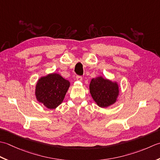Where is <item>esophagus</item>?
Returning a JSON list of instances; mask_svg holds the SVG:
<instances>
[{
  "label": "esophagus",
  "mask_w": 160,
  "mask_h": 160,
  "mask_svg": "<svg viewBox=\"0 0 160 160\" xmlns=\"http://www.w3.org/2000/svg\"><path fill=\"white\" fill-rule=\"evenodd\" d=\"M76 79H77V81H82V77L78 75V76L76 77Z\"/></svg>",
  "instance_id": "34e87169"
}]
</instances>
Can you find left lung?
Returning <instances> with one entry per match:
<instances>
[{
  "label": "left lung",
  "mask_w": 160,
  "mask_h": 160,
  "mask_svg": "<svg viewBox=\"0 0 160 160\" xmlns=\"http://www.w3.org/2000/svg\"><path fill=\"white\" fill-rule=\"evenodd\" d=\"M89 88L91 96L99 107L107 108L117 102L119 93L117 82L100 76L91 80Z\"/></svg>",
  "instance_id": "obj_1"
}]
</instances>
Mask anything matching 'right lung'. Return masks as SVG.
<instances>
[{
    "label": "right lung",
    "instance_id": "obj_1",
    "mask_svg": "<svg viewBox=\"0 0 160 160\" xmlns=\"http://www.w3.org/2000/svg\"><path fill=\"white\" fill-rule=\"evenodd\" d=\"M70 85V81L60 74H49L38 80L35 89L36 98L48 108L54 109L63 102Z\"/></svg>",
    "mask_w": 160,
    "mask_h": 160
}]
</instances>
